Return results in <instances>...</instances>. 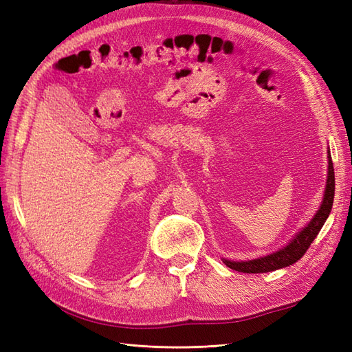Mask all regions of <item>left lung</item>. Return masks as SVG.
I'll list each match as a JSON object with an SVG mask.
<instances>
[{
	"label": "left lung",
	"mask_w": 352,
	"mask_h": 352,
	"mask_svg": "<svg viewBox=\"0 0 352 352\" xmlns=\"http://www.w3.org/2000/svg\"><path fill=\"white\" fill-rule=\"evenodd\" d=\"M333 201H334V168H333L330 149H328V172H327V184L324 190V198H322V203H320L318 208V212L310 219V222H307V226H305L301 231H298L287 245H284L278 251L267 254V256L246 260V261H233L228 258H222V261L228 267L243 274L271 272V271H276V269L287 267L290 265L296 263V261L304 256L305 251L309 250L311 242L315 241L320 228L324 227V223L328 216H330V212L333 208Z\"/></svg>",
	"instance_id": "8db88e82"
}]
</instances>
